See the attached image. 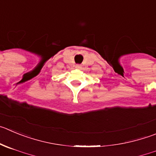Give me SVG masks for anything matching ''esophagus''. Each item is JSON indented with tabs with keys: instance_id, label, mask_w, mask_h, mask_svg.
Wrapping results in <instances>:
<instances>
[{
	"instance_id": "obj_1",
	"label": "esophagus",
	"mask_w": 156,
	"mask_h": 156,
	"mask_svg": "<svg viewBox=\"0 0 156 156\" xmlns=\"http://www.w3.org/2000/svg\"><path fill=\"white\" fill-rule=\"evenodd\" d=\"M81 68V65H76V68H78V69H80Z\"/></svg>"
}]
</instances>
